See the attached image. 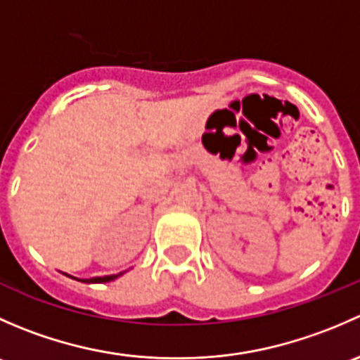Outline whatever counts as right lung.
<instances>
[{
	"label": "right lung",
	"instance_id": "1",
	"mask_svg": "<svg viewBox=\"0 0 360 360\" xmlns=\"http://www.w3.org/2000/svg\"><path fill=\"white\" fill-rule=\"evenodd\" d=\"M116 277H118V275H108V277H96V278H86V281H82V282H89V284H97V282H110V281H115Z\"/></svg>",
	"mask_w": 360,
	"mask_h": 360
}]
</instances>
